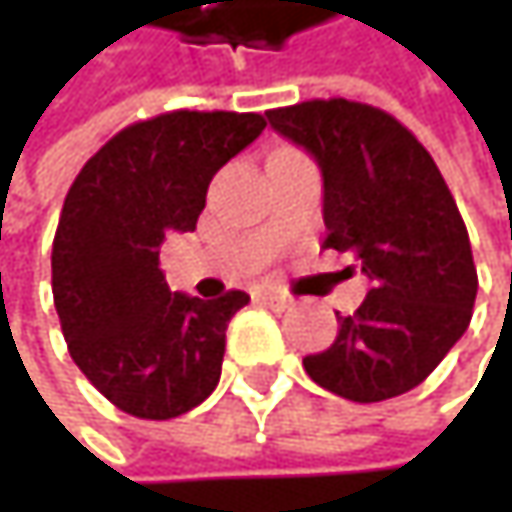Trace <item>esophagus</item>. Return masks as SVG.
<instances>
[{
	"label": "esophagus",
	"mask_w": 512,
	"mask_h": 512,
	"mask_svg": "<svg viewBox=\"0 0 512 512\" xmlns=\"http://www.w3.org/2000/svg\"><path fill=\"white\" fill-rule=\"evenodd\" d=\"M257 299L260 302H266V305H272V308H287L293 299L284 293V290H278V287H263V290H257Z\"/></svg>",
	"instance_id": "34e87169"
}]
</instances>
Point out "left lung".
Returning a JSON list of instances; mask_svg holds the SVG:
<instances>
[{
    "label": "left lung",
    "instance_id": "obj_1",
    "mask_svg": "<svg viewBox=\"0 0 512 512\" xmlns=\"http://www.w3.org/2000/svg\"><path fill=\"white\" fill-rule=\"evenodd\" d=\"M323 171L326 249L373 281L338 317L329 350L302 358L326 391L379 403L421 385L471 323L477 269L457 201L427 148L394 115L332 97L266 112Z\"/></svg>",
    "mask_w": 512,
    "mask_h": 512
}]
</instances>
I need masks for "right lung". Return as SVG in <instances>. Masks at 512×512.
<instances>
[{
  "mask_svg": "<svg viewBox=\"0 0 512 512\" xmlns=\"http://www.w3.org/2000/svg\"><path fill=\"white\" fill-rule=\"evenodd\" d=\"M257 112H165L115 133L67 189L52 240V302L70 358L121 412L168 421L222 376L225 329L249 293H171L159 246L195 231L213 174L252 145Z\"/></svg>",
  "mask_w": 512,
  "mask_h": 512,
  "instance_id": "obj_1",
  "label": "right lung"
}]
</instances>
